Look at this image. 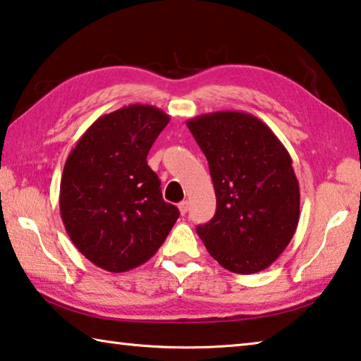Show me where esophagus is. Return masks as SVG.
I'll return each instance as SVG.
<instances>
[{
  "instance_id": "obj_1",
  "label": "esophagus",
  "mask_w": 361,
  "mask_h": 361,
  "mask_svg": "<svg viewBox=\"0 0 361 361\" xmlns=\"http://www.w3.org/2000/svg\"><path fill=\"white\" fill-rule=\"evenodd\" d=\"M188 209H189L188 200H183V202H180V204H178V210H180L181 215H186V213H188Z\"/></svg>"
}]
</instances>
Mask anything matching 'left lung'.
I'll return each instance as SVG.
<instances>
[{
	"label": "left lung",
	"mask_w": 361,
	"mask_h": 361,
	"mask_svg": "<svg viewBox=\"0 0 361 361\" xmlns=\"http://www.w3.org/2000/svg\"><path fill=\"white\" fill-rule=\"evenodd\" d=\"M186 126L209 161L216 195L215 216L195 231L228 271H264L288 247L299 221L290 152L250 113L200 114Z\"/></svg>",
	"instance_id": "1"
}]
</instances>
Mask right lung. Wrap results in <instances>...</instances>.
Returning a JSON list of instances; mask_svg holds the SVG:
<instances>
[{
  "label": "right lung",
  "mask_w": 361,
  "mask_h": 361,
  "mask_svg": "<svg viewBox=\"0 0 361 361\" xmlns=\"http://www.w3.org/2000/svg\"><path fill=\"white\" fill-rule=\"evenodd\" d=\"M170 116L151 105H129L100 116L66 159L60 215L71 242L109 272L142 266L162 245L180 216L162 199L146 157Z\"/></svg>",
  "instance_id": "add662e5"
}]
</instances>
